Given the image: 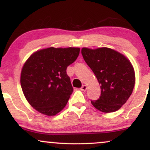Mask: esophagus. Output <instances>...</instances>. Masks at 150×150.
Listing matches in <instances>:
<instances>
[{
  "mask_svg": "<svg viewBox=\"0 0 150 150\" xmlns=\"http://www.w3.org/2000/svg\"><path fill=\"white\" fill-rule=\"evenodd\" d=\"M87 87L86 85H82V87H80V90L84 91V92H85V91L87 90Z\"/></svg>",
  "mask_w": 150,
  "mask_h": 150,
  "instance_id": "esophagus-1",
  "label": "esophagus"
}]
</instances>
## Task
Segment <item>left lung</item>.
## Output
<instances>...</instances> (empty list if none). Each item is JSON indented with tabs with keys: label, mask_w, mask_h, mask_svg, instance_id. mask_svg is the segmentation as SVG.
Returning <instances> with one entry per match:
<instances>
[{
	"label": "left lung",
	"mask_w": 150,
	"mask_h": 150,
	"mask_svg": "<svg viewBox=\"0 0 150 150\" xmlns=\"http://www.w3.org/2000/svg\"><path fill=\"white\" fill-rule=\"evenodd\" d=\"M84 60L101 85V95L91 103L101 112L117 111L131 95L135 72L130 62L121 53L108 48H82Z\"/></svg>",
	"instance_id": "8db88e82"
}]
</instances>
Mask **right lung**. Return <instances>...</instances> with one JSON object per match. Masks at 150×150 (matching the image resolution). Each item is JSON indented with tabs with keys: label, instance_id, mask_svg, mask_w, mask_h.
<instances>
[{
	"label": "right lung",
	"instance_id": "1",
	"mask_svg": "<svg viewBox=\"0 0 150 150\" xmlns=\"http://www.w3.org/2000/svg\"><path fill=\"white\" fill-rule=\"evenodd\" d=\"M80 54V48H47L35 52L22 68L20 83L27 101L37 111L54 116L63 109L72 94L68 65Z\"/></svg>",
	"mask_w": 150,
	"mask_h": 150
}]
</instances>
